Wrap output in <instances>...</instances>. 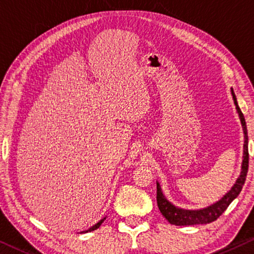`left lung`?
I'll return each instance as SVG.
<instances>
[{
    "mask_svg": "<svg viewBox=\"0 0 254 254\" xmlns=\"http://www.w3.org/2000/svg\"><path fill=\"white\" fill-rule=\"evenodd\" d=\"M232 98H234L236 109H237V112L239 114V118H241L243 130H244L245 134V140H244V159H243V165H242V172L237 182L234 185V187L229 190V193L225 194V195L222 197V199L218 201V202L211 204L210 207L204 208V209L200 210H185L180 209V208H177L169 202L168 200L165 199L164 195H163L161 186L157 183V204L159 210L163 216H164L166 220H168L171 224L175 225H194V224H207L210 223V222L216 221L218 217L221 216L222 214L227 210L232 201H234L236 197L238 196V194L241 193V190L244 186L245 180H246V175H248L249 170V138H248V128H246V123L245 118L243 116L241 109H239L237 99H236L235 92L232 90Z\"/></svg>",
    "mask_w": 254,
    "mask_h": 254,
    "instance_id": "obj_1",
    "label": "left lung"
}]
</instances>
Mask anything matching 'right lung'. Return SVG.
I'll list each match as a JSON object with an SVG mask.
<instances>
[{
  "label": "right lung",
  "mask_w": 254,
  "mask_h": 254,
  "mask_svg": "<svg viewBox=\"0 0 254 254\" xmlns=\"http://www.w3.org/2000/svg\"><path fill=\"white\" fill-rule=\"evenodd\" d=\"M104 220H105V218H103V220H100V221L98 222V223H97V224H95V225H93V227H91V228H90V229H89V230H85V231H83V232H89V231L96 230V229H98V228L100 227V224H102V223H103V222H104Z\"/></svg>",
  "instance_id": "obj_1"
}]
</instances>
